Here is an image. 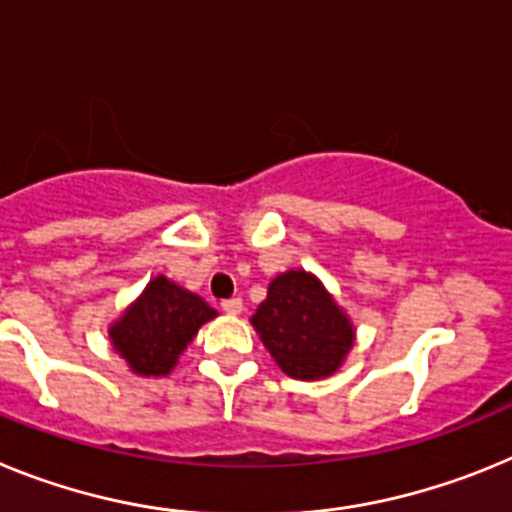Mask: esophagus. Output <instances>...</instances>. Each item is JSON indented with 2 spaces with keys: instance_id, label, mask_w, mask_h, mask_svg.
I'll return each instance as SVG.
<instances>
[{
  "instance_id": "34e87169",
  "label": "esophagus",
  "mask_w": 512,
  "mask_h": 512,
  "mask_svg": "<svg viewBox=\"0 0 512 512\" xmlns=\"http://www.w3.org/2000/svg\"><path fill=\"white\" fill-rule=\"evenodd\" d=\"M223 310L228 312V315H238V312H243V300L241 297H230V300H223Z\"/></svg>"
}]
</instances>
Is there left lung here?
<instances>
[{
  "label": "left lung",
  "instance_id": "left-lung-1",
  "mask_svg": "<svg viewBox=\"0 0 512 512\" xmlns=\"http://www.w3.org/2000/svg\"><path fill=\"white\" fill-rule=\"evenodd\" d=\"M251 323L279 369L295 379L328 377L354 346L348 318L307 271L279 274Z\"/></svg>",
  "mask_w": 512,
  "mask_h": 512
}]
</instances>
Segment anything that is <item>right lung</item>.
Listing matches in <instances>:
<instances>
[{"mask_svg":"<svg viewBox=\"0 0 512 512\" xmlns=\"http://www.w3.org/2000/svg\"><path fill=\"white\" fill-rule=\"evenodd\" d=\"M215 310L202 297L156 277L120 320L110 328L112 346L143 377H164L202 323Z\"/></svg>","mask_w":512,"mask_h":512,"instance_id":"add662e5","label":"right lung"}]
</instances>
